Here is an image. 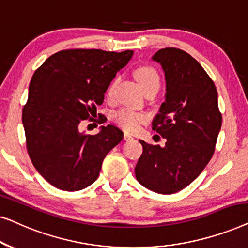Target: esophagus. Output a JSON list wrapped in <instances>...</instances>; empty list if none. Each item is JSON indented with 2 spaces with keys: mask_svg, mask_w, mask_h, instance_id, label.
Masks as SVG:
<instances>
[{
  "mask_svg": "<svg viewBox=\"0 0 248 248\" xmlns=\"http://www.w3.org/2000/svg\"><path fill=\"white\" fill-rule=\"evenodd\" d=\"M124 140H125V141H130V140H133V137H132L131 134H128L127 132H125V133H124Z\"/></svg>",
  "mask_w": 248,
  "mask_h": 248,
  "instance_id": "34e87169",
  "label": "esophagus"
}]
</instances>
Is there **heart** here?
I'll use <instances>...</instances> for the list:
<instances>
[{
  "label": "heart",
  "mask_w": 248,
  "mask_h": 248,
  "mask_svg": "<svg viewBox=\"0 0 248 248\" xmlns=\"http://www.w3.org/2000/svg\"><path fill=\"white\" fill-rule=\"evenodd\" d=\"M135 77L143 89H148L150 87H160V77L157 72V70L152 66H141L135 71ZM118 82V78H114L110 81L109 86L107 88V97L111 98L114 96L115 88ZM148 120V116L144 114L137 113L131 109H123L116 111L114 114V121L118 126L128 132H135L140 128Z\"/></svg>",
  "instance_id": "obj_1"
}]
</instances>
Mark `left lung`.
<instances>
[{
	"mask_svg": "<svg viewBox=\"0 0 248 248\" xmlns=\"http://www.w3.org/2000/svg\"><path fill=\"white\" fill-rule=\"evenodd\" d=\"M152 60L166 77V100L152 130L167 141L161 148L140 140L143 152L135 177L152 192L172 194L191 184L212 158L222 116L215 83L194 57L166 47Z\"/></svg>",
	"mask_w": 248,
	"mask_h": 248,
	"instance_id": "1",
	"label": "left lung"
}]
</instances>
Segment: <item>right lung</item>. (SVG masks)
<instances>
[{
	"label": "right lung",
	"instance_id": "1",
	"mask_svg": "<svg viewBox=\"0 0 248 248\" xmlns=\"http://www.w3.org/2000/svg\"><path fill=\"white\" fill-rule=\"evenodd\" d=\"M132 55L133 50L64 49L33 73L22 109L27 151L37 171L56 188L74 192L93 184L106 155L123 139L114 125L101 126L96 135L80 132L79 125L97 121V106Z\"/></svg>",
	"mask_w": 248,
	"mask_h": 248
}]
</instances>
